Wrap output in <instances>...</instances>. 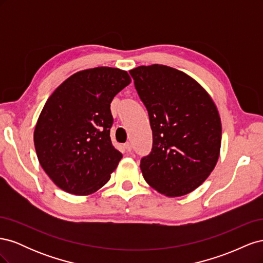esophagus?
Listing matches in <instances>:
<instances>
[{
  "label": "esophagus",
  "instance_id": "34e87169",
  "mask_svg": "<svg viewBox=\"0 0 263 263\" xmlns=\"http://www.w3.org/2000/svg\"><path fill=\"white\" fill-rule=\"evenodd\" d=\"M124 147H125V149L127 151H128V153H129V151H132V144H130V142H126V144L124 145Z\"/></svg>",
  "mask_w": 263,
  "mask_h": 263
}]
</instances>
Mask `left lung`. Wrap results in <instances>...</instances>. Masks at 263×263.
<instances>
[{"mask_svg": "<svg viewBox=\"0 0 263 263\" xmlns=\"http://www.w3.org/2000/svg\"><path fill=\"white\" fill-rule=\"evenodd\" d=\"M149 115L153 149L141 158L146 182L170 197L192 192L217 163L221 123L216 105L193 78L163 65L129 71Z\"/></svg>", "mask_w": 263, "mask_h": 263, "instance_id": "8db88e82", "label": "left lung"}]
</instances>
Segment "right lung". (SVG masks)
<instances>
[{
	"mask_svg": "<svg viewBox=\"0 0 263 263\" xmlns=\"http://www.w3.org/2000/svg\"><path fill=\"white\" fill-rule=\"evenodd\" d=\"M130 81L121 69H87L68 78L47 100L35 127V149L61 190L89 195L108 182L123 158L109 137L110 103Z\"/></svg>",
	"mask_w": 263,
	"mask_h": 263,
	"instance_id": "right-lung-1",
	"label": "right lung"
}]
</instances>
